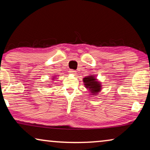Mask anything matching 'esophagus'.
<instances>
[{
    "instance_id": "34e87169",
    "label": "esophagus",
    "mask_w": 150,
    "mask_h": 150,
    "mask_svg": "<svg viewBox=\"0 0 150 150\" xmlns=\"http://www.w3.org/2000/svg\"><path fill=\"white\" fill-rule=\"evenodd\" d=\"M69 74H76V71L74 70V69H70V70L69 71Z\"/></svg>"
}]
</instances>
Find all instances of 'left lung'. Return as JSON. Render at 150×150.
<instances>
[{"instance_id": "8db88e82", "label": "left lung", "mask_w": 150, "mask_h": 150, "mask_svg": "<svg viewBox=\"0 0 150 150\" xmlns=\"http://www.w3.org/2000/svg\"><path fill=\"white\" fill-rule=\"evenodd\" d=\"M83 81L85 83V87L89 88V89L91 91V93L93 94L99 93L101 89V85L96 81L95 77L92 76H88L87 77L84 78Z\"/></svg>"}]
</instances>
